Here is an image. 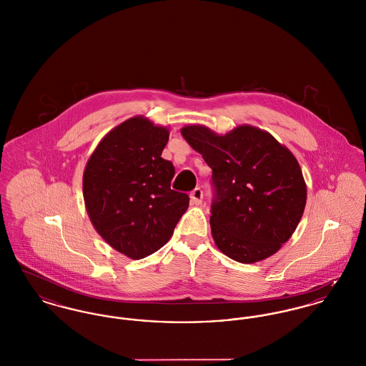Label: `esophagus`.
I'll list each match as a JSON object with an SVG mask.
<instances>
[{"instance_id":"obj_1","label":"esophagus","mask_w":366,"mask_h":366,"mask_svg":"<svg viewBox=\"0 0 366 366\" xmlns=\"http://www.w3.org/2000/svg\"><path fill=\"white\" fill-rule=\"evenodd\" d=\"M203 199V192L200 188H194V191L191 192V200L194 204H200Z\"/></svg>"}]
</instances>
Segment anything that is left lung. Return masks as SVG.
Returning a JSON list of instances; mask_svg holds the SVG:
<instances>
[{
  "mask_svg": "<svg viewBox=\"0 0 366 366\" xmlns=\"http://www.w3.org/2000/svg\"><path fill=\"white\" fill-rule=\"evenodd\" d=\"M181 134L213 170L210 225L217 247L243 264L275 254L297 228L307 200L293 153L252 126L227 135L187 126Z\"/></svg>",
  "mask_w": 366,
  "mask_h": 366,
  "instance_id": "left-lung-1",
  "label": "left lung"
}]
</instances>
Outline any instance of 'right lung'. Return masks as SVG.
<instances>
[{
	"label": "right lung",
	"mask_w": 366,
	"mask_h": 366,
	"mask_svg": "<svg viewBox=\"0 0 366 366\" xmlns=\"http://www.w3.org/2000/svg\"><path fill=\"white\" fill-rule=\"evenodd\" d=\"M169 129L132 117L112 129L86 163V213L109 244L134 259L151 256L172 237L189 196L172 189L174 166L162 157Z\"/></svg>",
	"instance_id": "right-lung-1"
}]
</instances>
